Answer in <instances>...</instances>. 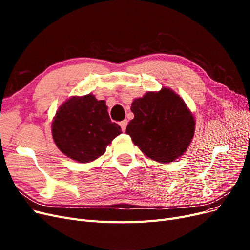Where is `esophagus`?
Here are the masks:
<instances>
[{
  "mask_svg": "<svg viewBox=\"0 0 250 250\" xmlns=\"http://www.w3.org/2000/svg\"><path fill=\"white\" fill-rule=\"evenodd\" d=\"M127 124H128V121L127 120H124V121H122V122H120V126H121V128H122L123 131H125Z\"/></svg>",
  "mask_w": 250,
  "mask_h": 250,
  "instance_id": "34e87169",
  "label": "esophagus"
}]
</instances>
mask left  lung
<instances>
[{
	"mask_svg": "<svg viewBox=\"0 0 250 250\" xmlns=\"http://www.w3.org/2000/svg\"><path fill=\"white\" fill-rule=\"evenodd\" d=\"M130 109L134 118L126 133L146 156L169 164L186 152L194 137L195 119L179 95L163 87L134 99Z\"/></svg>",
	"mask_w": 250,
	"mask_h": 250,
	"instance_id": "left-lung-1",
	"label": "left lung"
}]
</instances>
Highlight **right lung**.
<instances>
[{
	"label": "right lung",
	"mask_w": 250,
	"mask_h": 250,
	"mask_svg": "<svg viewBox=\"0 0 250 250\" xmlns=\"http://www.w3.org/2000/svg\"><path fill=\"white\" fill-rule=\"evenodd\" d=\"M120 133L121 127L110 121L105 101L92 94L63 102L52 122V137L58 149L82 164L103 155Z\"/></svg>",
	"instance_id": "1"
}]
</instances>
